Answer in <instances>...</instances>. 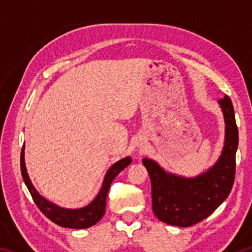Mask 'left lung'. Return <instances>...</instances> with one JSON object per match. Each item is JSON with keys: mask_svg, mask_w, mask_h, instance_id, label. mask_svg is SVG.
<instances>
[{"mask_svg": "<svg viewBox=\"0 0 252 252\" xmlns=\"http://www.w3.org/2000/svg\"><path fill=\"white\" fill-rule=\"evenodd\" d=\"M224 119V142L218 160L195 177L167 171L157 161L144 158L142 163L151 180L152 209L162 222L191 227L206 219L222 203L232 189L236 172L238 127L230 97L218 101Z\"/></svg>", "mask_w": 252, "mask_h": 252, "instance_id": "8db88e82", "label": "left lung"}]
</instances>
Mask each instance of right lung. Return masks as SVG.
<instances>
[{"instance_id":"obj_1","label":"right lung","mask_w":252,"mask_h":252,"mask_svg":"<svg viewBox=\"0 0 252 252\" xmlns=\"http://www.w3.org/2000/svg\"><path fill=\"white\" fill-rule=\"evenodd\" d=\"M24 149L25 147L23 146L22 152H21V172H22L23 181L25 186L28 187L34 202H35L36 206L39 207V209L46 218H49L58 225L71 229L90 228L96 222H99L102 217L104 216L106 195H108L111 183L114 180V178L132 162L130 157H126L123 159L117 161L116 163H113L108 171H106L103 182H102L101 189L97 192L96 197L88 206L79 209H67L57 206V204L49 201L48 199L42 197L37 192V190L34 188L32 181L30 180L27 165H25Z\"/></svg>"}]
</instances>
